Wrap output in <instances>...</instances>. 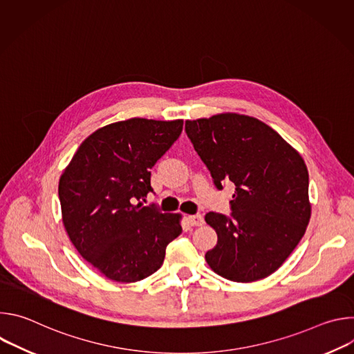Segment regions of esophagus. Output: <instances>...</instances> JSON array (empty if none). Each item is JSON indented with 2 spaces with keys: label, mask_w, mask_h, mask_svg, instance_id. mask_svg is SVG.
<instances>
[{
  "label": "esophagus",
  "mask_w": 354,
  "mask_h": 354,
  "mask_svg": "<svg viewBox=\"0 0 354 354\" xmlns=\"http://www.w3.org/2000/svg\"><path fill=\"white\" fill-rule=\"evenodd\" d=\"M187 221L190 225L193 227H198V225H203L205 223V218L201 214H192V216H187Z\"/></svg>",
  "instance_id": "esophagus-1"
}]
</instances>
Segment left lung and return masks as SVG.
Wrapping results in <instances>:
<instances>
[{
    "mask_svg": "<svg viewBox=\"0 0 354 354\" xmlns=\"http://www.w3.org/2000/svg\"><path fill=\"white\" fill-rule=\"evenodd\" d=\"M185 130L217 189L235 185L231 216L207 213L217 245L206 262L224 279L250 283L276 272L311 217L304 160L263 122L238 113L186 120Z\"/></svg>",
    "mask_w": 354,
    "mask_h": 354,
    "instance_id": "left-lung-1",
    "label": "left lung"
}]
</instances>
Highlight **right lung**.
Instances as JSON below:
<instances>
[{"label":"right lung","instance_id":"right-lung-1","mask_svg":"<svg viewBox=\"0 0 354 354\" xmlns=\"http://www.w3.org/2000/svg\"><path fill=\"white\" fill-rule=\"evenodd\" d=\"M183 120L133 118L100 127L78 147L59 182L63 224L80 255L119 283L140 281L164 263L180 214L144 206L149 169L178 140Z\"/></svg>","mask_w":354,"mask_h":354}]
</instances>
